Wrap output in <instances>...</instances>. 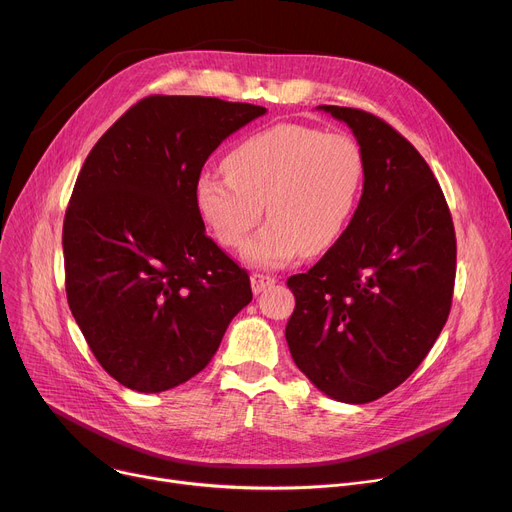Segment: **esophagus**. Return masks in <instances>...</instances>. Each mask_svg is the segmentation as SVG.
I'll return each mask as SVG.
<instances>
[{
  "label": "esophagus",
  "instance_id": "esophagus-1",
  "mask_svg": "<svg viewBox=\"0 0 512 512\" xmlns=\"http://www.w3.org/2000/svg\"><path fill=\"white\" fill-rule=\"evenodd\" d=\"M276 284V278H271V276H265V274H251V288H253V292L255 294H259V292H263L265 288H269V286H274Z\"/></svg>",
  "mask_w": 512,
  "mask_h": 512
}]
</instances>
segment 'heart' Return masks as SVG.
Returning a JSON list of instances; mask_svg holds the SVG:
<instances>
[{
	"mask_svg": "<svg viewBox=\"0 0 512 512\" xmlns=\"http://www.w3.org/2000/svg\"><path fill=\"white\" fill-rule=\"evenodd\" d=\"M224 175L201 173L195 208L226 249L243 245L263 216L269 222L245 247L259 267H282L298 253L333 249L350 226L364 185V154L346 133L278 123L236 144Z\"/></svg>",
	"mask_w": 512,
	"mask_h": 512,
	"instance_id": "heart-1",
	"label": "heart"
}]
</instances>
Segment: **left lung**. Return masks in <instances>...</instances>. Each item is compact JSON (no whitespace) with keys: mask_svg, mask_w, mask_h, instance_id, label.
I'll return each instance as SVG.
<instances>
[{"mask_svg":"<svg viewBox=\"0 0 512 512\" xmlns=\"http://www.w3.org/2000/svg\"><path fill=\"white\" fill-rule=\"evenodd\" d=\"M348 123L366 170L339 243L306 274L286 342L309 381L344 403H368L420 366L447 323L457 269L453 218L420 152L372 113L321 105Z\"/></svg>","mask_w":512,"mask_h":512,"instance_id":"8db88e82","label":"left lung"}]
</instances>
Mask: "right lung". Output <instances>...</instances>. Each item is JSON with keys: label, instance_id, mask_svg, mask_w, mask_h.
<instances>
[{"label": "right lung", "instance_id": "add662e5", "mask_svg": "<svg viewBox=\"0 0 512 512\" xmlns=\"http://www.w3.org/2000/svg\"><path fill=\"white\" fill-rule=\"evenodd\" d=\"M265 115L212 96L142 98L90 150L63 220L65 292L115 381L173 389L214 358L253 298L249 274L206 234L195 181L210 154Z\"/></svg>", "mask_w": 512, "mask_h": 512}]
</instances>
